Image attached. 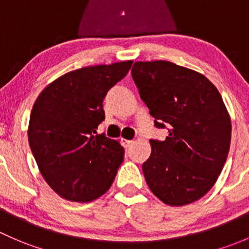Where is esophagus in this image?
Returning a JSON list of instances; mask_svg holds the SVG:
<instances>
[{
    "label": "esophagus",
    "instance_id": "esophagus-1",
    "mask_svg": "<svg viewBox=\"0 0 249 249\" xmlns=\"http://www.w3.org/2000/svg\"><path fill=\"white\" fill-rule=\"evenodd\" d=\"M133 142H133V140H125V139L122 140V143H124V147H129V146L132 145Z\"/></svg>",
    "mask_w": 249,
    "mask_h": 249
}]
</instances>
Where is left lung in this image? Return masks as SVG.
I'll return each mask as SVG.
<instances>
[{
  "instance_id": "obj_1",
  "label": "left lung",
  "mask_w": 249,
  "mask_h": 249,
  "mask_svg": "<svg viewBox=\"0 0 249 249\" xmlns=\"http://www.w3.org/2000/svg\"><path fill=\"white\" fill-rule=\"evenodd\" d=\"M132 75L156 127H169L164 142L150 140L146 183L170 206L199 200L229 153L231 121L222 96L201 73L169 61L135 62Z\"/></svg>"
}]
</instances>
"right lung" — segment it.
Here are the masks:
<instances>
[{
  "label": "right lung",
  "mask_w": 249,
  "mask_h": 249,
  "mask_svg": "<svg viewBox=\"0 0 249 249\" xmlns=\"http://www.w3.org/2000/svg\"><path fill=\"white\" fill-rule=\"evenodd\" d=\"M133 61L68 71L40 92L30 116L29 142L38 169L53 192L69 201L89 202L111 187L124 148L96 134L103 99L127 75Z\"/></svg>",
  "instance_id": "obj_1"
}]
</instances>
